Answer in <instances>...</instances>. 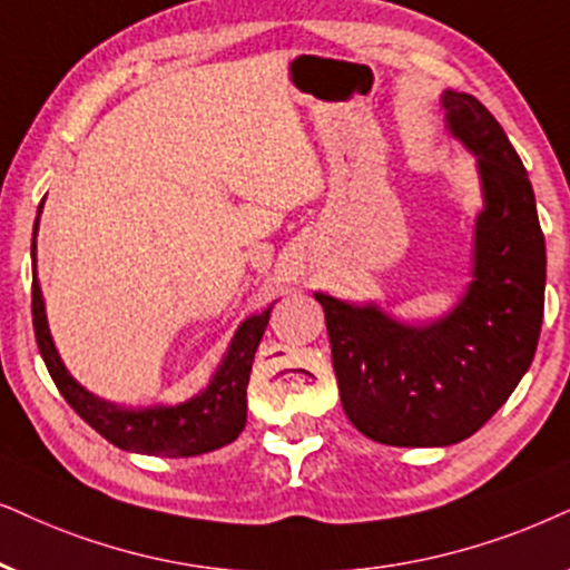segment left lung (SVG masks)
Segmentation results:
<instances>
[{"label": "left lung", "instance_id": "obj_1", "mask_svg": "<svg viewBox=\"0 0 570 570\" xmlns=\"http://www.w3.org/2000/svg\"><path fill=\"white\" fill-rule=\"evenodd\" d=\"M442 105L452 134L479 155L487 199L463 302L434 326H405L373 305L315 294L344 413L360 434L394 446L476 434L529 371L544 315V234L529 173L476 97L444 91Z\"/></svg>", "mask_w": 570, "mask_h": 570}]
</instances>
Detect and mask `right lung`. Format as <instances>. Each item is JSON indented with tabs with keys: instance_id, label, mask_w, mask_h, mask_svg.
<instances>
[{
	"instance_id": "add662e5",
	"label": "right lung",
	"mask_w": 570,
	"mask_h": 570,
	"mask_svg": "<svg viewBox=\"0 0 570 570\" xmlns=\"http://www.w3.org/2000/svg\"><path fill=\"white\" fill-rule=\"evenodd\" d=\"M41 213V205H39ZM39 226V218H36ZM36 226H33V284H31V313L33 334L45 357L49 376L55 386L68 400V405L83 417L94 431H99L107 442L128 452L160 458H189L202 452L218 450V446L234 442L247 423V384L252 360H255L257 344L268 326L271 309L263 315H252L236 331L232 350L215 373L213 384L189 402L176 407H149V410H120L110 402L97 400L70 379L65 371L60 355H57L52 336H49L45 299H41L39 281H36Z\"/></svg>"
}]
</instances>
